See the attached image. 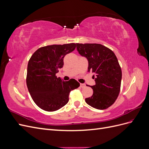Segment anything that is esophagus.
<instances>
[{"label":"esophagus","mask_w":149,"mask_h":149,"mask_svg":"<svg viewBox=\"0 0 149 149\" xmlns=\"http://www.w3.org/2000/svg\"><path fill=\"white\" fill-rule=\"evenodd\" d=\"M86 86V84H83V83H81L80 84V87L81 88H84Z\"/></svg>","instance_id":"obj_1"}]
</instances>
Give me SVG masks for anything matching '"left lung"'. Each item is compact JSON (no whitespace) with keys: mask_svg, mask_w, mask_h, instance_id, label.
<instances>
[{"mask_svg":"<svg viewBox=\"0 0 149 149\" xmlns=\"http://www.w3.org/2000/svg\"><path fill=\"white\" fill-rule=\"evenodd\" d=\"M80 55L88 61V72L94 73L96 84L91 86L93 96L86 98L88 105L103 110L113 104L120 89L122 71L114 53L97 43H76Z\"/></svg>","mask_w":149,"mask_h":149,"instance_id":"obj_1","label":"left lung"}]
</instances>
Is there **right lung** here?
Listing matches in <instances>:
<instances>
[{
  "label": "right lung",
  "instance_id": "add662e5",
  "mask_svg": "<svg viewBox=\"0 0 149 149\" xmlns=\"http://www.w3.org/2000/svg\"><path fill=\"white\" fill-rule=\"evenodd\" d=\"M75 43L52 45L38 48L27 66L26 86L32 100L42 109L52 112L66 105L71 91L79 83L74 79L64 81L56 73L63 66L66 54L74 50Z\"/></svg>",
  "mask_w": 149,
  "mask_h": 149
}]
</instances>
